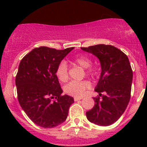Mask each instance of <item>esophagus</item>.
Wrapping results in <instances>:
<instances>
[{
    "mask_svg": "<svg viewBox=\"0 0 147 147\" xmlns=\"http://www.w3.org/2000/svg\"><path fill=\"white\" fill-rule=\"evenodd\" d=\"M83 99V97H74V100L75 101H78V100H80Z\"/></svg>",
    "mask_w": 147,
    "mask_h": 147,
    "instance_id": "34e87169",
    "label": "esophagus"
}]
</instances>
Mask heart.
Returning <instances> with one entry per match:
<instances>
[{"mask_svg": "<svg viewBox=\"0 0 147 147\" xmlns=\"http://www.w3.org/2000/svg\"><path fill=\"white\" fill-rule=\"evenodd\" d=\"M72 62L85 68V73L88 76L94 77L97 75V69L91 66L92 60L88 56L84 55H79L74 57ZM55 75L60 82H65L68 80L69 74H68V66L66 62L61 61L59 63L56 68ZM90 87H91V83L86 80L82 81H72L65 86L64 91L67 94L75 97H80L82 96L84 91L90 88Z\"/></svg>", "mask_w": 147, "mask_h": 147, "instance_id": "heart-1", "label": "heart"}]
</instances>
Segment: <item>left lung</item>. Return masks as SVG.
Here are the masks:
<instances>
[{
    "label": "left lung",
    "instance_id": "8db88e82",
    "mask_svg": "<svg viewBox=\"0 0 147 147\" xmlns=\"http://www.w3.org/2000/svg\"><path fill=\"white\" fill-rule=\"evenodd\" d=\"M81 49L98 57L102 67L94 89L102 99L93 97L94 106L86 112V116L97 125H111L124 113L131 97L133 72L129 60L122 51L110 45L100 44ZM102 92L105 94L102 96Z\"/></svg>",
    "mask_w": 147,
    "mask_h": 147
}]
</instances>
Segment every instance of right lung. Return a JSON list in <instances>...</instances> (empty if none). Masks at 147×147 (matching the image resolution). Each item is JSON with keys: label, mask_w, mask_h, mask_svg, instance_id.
Returning a JSON list of instances; mask_svg holds the SVG:
<instances>
[{"label": "right lung", "mask_w": 147, "mask_h": 147, "mask_svg": "<svg viewBox=\"0 0 147 147\" xmlns=\"http://www.w3.org/2000/svg\"><path fill=\"white\" fill-rule=\"evenodd\" d=\"M74 47L56 50L35 47L20 61L16 77L18 100L27 116L35 124L53 128L66 120L73 97L62 95L55 75L59 63Z\"/></svg>", "instance_id": "1"}]
</instances>
